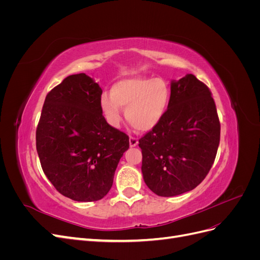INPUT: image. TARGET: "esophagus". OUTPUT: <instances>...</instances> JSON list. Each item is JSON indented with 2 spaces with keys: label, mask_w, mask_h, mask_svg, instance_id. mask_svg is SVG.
Masks as SVG:
<instances>
[{
  "label": "esophagus",
  "mask_w": 260,
  "mask_h": 260,
  "mask_svg": "<svg viewBox=\"0 0 260 260\" xmlns=\"http://www.w3.org/2000/svg\"><path fill=\"white\" fill-rule=\"evenodd\" d=\"M138 143H139L138 139L133 138V137H130V138H129V144H130V147H136V146L138 145Z\"/></svg>",
  "instance_id": "1"
}]
</instances>
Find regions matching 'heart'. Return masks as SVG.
Returning a JSON list of instances; mask_svg holds the SVG:
<instances>
[{
    "instance_id": "b5f03b06",
    "label": "heart",
    "mask_w": 260,
    "mask_h": 260,
    "mask_svg": "<svg viewBox=\"0 0 260 260\" xmlns=\"http://www.w3.org/2000/svg\"><path fill=\"white\" fill-rule=\"evenodd\" d=\"M169 101L170 88L164 79L133 77L116 82L111 89V96L103 94L100 104L111 127H119L121 109H124L128 122L137 130L147 132L161 121Z\"/></svg>"
}]
</instances>
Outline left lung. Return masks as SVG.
<instances>
[{"instance_id":"8db88e82","label":"left lung","mask_w":260,"mask_h":260,"mask_svg":"<svg viewBox=\"0 0 260 260\" xmlns=\"http://www.w3.org/2000/svg\"><path fill=\"white\" fill-rule=\"evenodd\" d=\"M219 141L220 122L209 89L191 74L171 80L166 114L139 140L145 184L165 198L193 190L214 164Z\"/></svg>"}]
</instances>
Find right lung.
Returning <instances> with one entry per match:
<instances>
[{"label": "right lung", "mask_w": 260, "mask_h": 260, "mask_svg": "<svg viewBox=\"0 0 260 260\" xmlns=\"http://www.w3.org/2000/svg\"><path fill=\"white\" fill-rule=\"evenodd\" d=\"M102 89L85 74L65 78L46 95L37 128V152L56 190L77 202L103 199L129 148L125 133L109 125Z\"/></svg>", "instance_id": "obj_1"}]
</instances>
